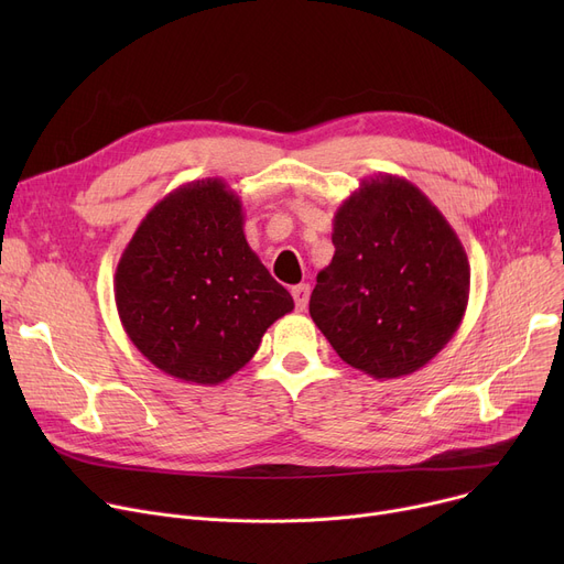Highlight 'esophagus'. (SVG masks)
<instances>
[{
  "label": "esophagus",
  "mask_w": 564,
  "mask_h": 564,
  "mask_svg": "<svg viewBox=\"0 0 564 564\" xmlns=\"http://www.w3.org/2000/svg\"><path fill=\"white\" fill-rule=\"evenodd\" d=\"M292 297H294V306H297V311H300V313H304V311H306V306H308L311 288H308L306 283L294 285V288H292Z\"/></svg>",
  "instance_id": "obj_1"
}]
</instances>
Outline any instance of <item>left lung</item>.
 <instances>
[{
	"instance_id": "8db88e82",
	"label": "left lung",
	"mask_w": 564,
	"mask_h": 564,
	"mask_svg": "<svg viewBox=\"0 0 564 564\" xmlns=\"http://www.w3.org/2000/svg\"><path fill=\"white\" fill-rule=\"evenodd\" d=\"M332 242L308 311L338 357L375 379L430 364L470 290L466 251L438 207L400 175H370L340 203Z\"/></svg>"
}]
</instances>
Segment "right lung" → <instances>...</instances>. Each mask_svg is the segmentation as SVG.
<instances>
[{
    "label": "right lung",
    "instance_id": "right-lung-1",
    "mask_svg": "<svg viewBox=\"0 0 564 564\" xmlns=\"http://www.w3.org/2000/svg\"><path fill=\"white\" fill-rule=\"evenodd\" d=\"M113 294L143 357L200 387L245 368L294 308L251 251L242 200L221 177L173 189L143 217L116 264Z\"/></svg>",
    "mask_w": 564,
    "mask_h": 564
}]
</instances>
